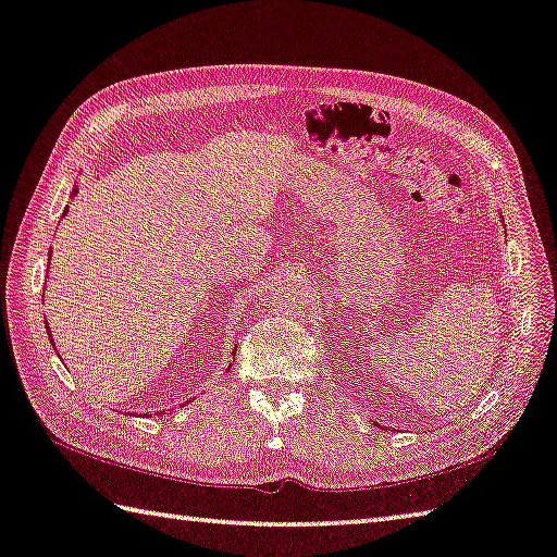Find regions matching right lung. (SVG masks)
I'll return each instance as SVG.
<instances>
[{
  "mask_svg": "<svg viewBox=\"0 0 557 557\" xmlns=\"http://www.w3.org/2000/svg\"><path fill=\"white\" fill-rule=\"evenodd\" d=\"M77 189H79V187L75 185V187H73V191H70V199H73V197L77 195ZM63 216H67V207H65V211H63ZM48 258H50V252H48ZM48 265H50V262H48ZM46 331H48V341H50V346H53V350L58 352V348H55V343H53V333H50V326H48V321H46ZM236 348H238V346H234V350H231V356H234V352H236ZM228 368H231V366H228ZM180 409H182V404H180Z\"/></svg>",
  "mask_w": 557,
  "mask_h": 557,
  "instance_id": "obj_1",
  "label": "right lung"
}]
</instances>
